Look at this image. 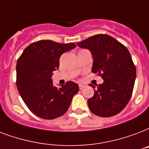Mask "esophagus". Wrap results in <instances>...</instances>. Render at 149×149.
<instances>
[{"mask_svg": "<svg viewBox=\"0 0 149 149\" xmlns=\"http://www.w3.org/2000/svg\"><path fill=\"white\" fill-rule=\"evenodd\" d=\"M84 85L82 84H79V90H82L83 88H84Z\"/></svg>", "mask_w": 149, "mask_h": 149, "instance_id": "34e87169", "label": "esophagus"}]
</instances>
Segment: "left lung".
Instances as JSON below:
<instances>
[{
  "label": "left lung",
  "mask_w": 149,
  "mask_h": 149,
  "mask_svg": "<svg viewBox=\"0 0 149 149\" xmlns=\"http://www.w3.org/2000/svg\"><path fill=\"white\" fill-rule=\"evenodd\" d=\"M77 45L91 52V72L104 79L97 87L90 84L95 90L87 101L91 112L102 117L120 113L130 101L136 79V68L128 49L107 34H97Z\"/></svg>",
  "instance_id": "obj_1"
}]
</instances>
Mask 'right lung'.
Masks as SVG:
<instances>
[{
	"label": "right lung",
	"mask_w": 149,
	"mask_h": 149,
	"mask_svg": "<svg viewBox=\"0 0 149 149\" xmlns=\"http://www.w3.org/2000/svg\"><path fill=\"white\" fill-rule=\"evenodd\" d=\"M76 47L73 43L42 40L29 44L17 61L18 91L29 109L38 117L53 120L64 115L79 91L78 84L72 81L56 87L52 79L53 71L59 67L61 55Z\"/></svg>",
	"instance_id": "right-lung-1"
}]
</instances>
